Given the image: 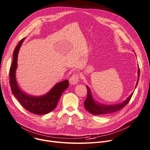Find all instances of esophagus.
I'll use <instances>...</instances> for the list:
<instances>
[{
    "instance_id": "34e87169",
    "label": "esophagus",
    "mask_w": 150,
    "mask_h": 150,
    "mask_svg": "<svg viewBox=\"0 0 150 150\" xmlns=\"http://www.w3.org/2000/svg\"><path fill=\"white\" fill-rule=\"evenodd\" d=\"M79 81V75L77 73L74 74L69 79V83L71 84H76Z\"/></svg>"
}]
</instances>
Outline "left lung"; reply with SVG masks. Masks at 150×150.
Returning a JSON list of instances; mask_svg holds the SVG:
<instances>
[{
    "label": "left lung",
    "mask_w": 150,
    "mask_h": 150,
    "mask_svg": "<svg viewBox=\"0 0 150 150\" xmlns=\"http://www.w3.org/2000/svg\"><path fill=\"white\" fill-rule=\"evenodd\" d=\"M138 79L137 81L136 85V87L137 85L139 78V75H140V69H139V67L138 69ZM87 90V96L86 100L84 101V107L87 110L93 115H106V114H110L115 112H117L119 110L122 109L124 108L130 100L133 93L131 94L130 96H129L125 101L122 102L121 104H115V105H104L100 103H95L92 98L91 92L90 91V88L88 87V86H86Z\"/></svg>",
    "instance_id": "1"
}]
</instances>
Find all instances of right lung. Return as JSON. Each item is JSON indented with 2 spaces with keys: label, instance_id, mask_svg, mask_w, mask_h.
I'll return each mask as SVG.
<instances>
[{
  "label": "right lung",
  "instance_id": "add662e5",
  "mask_svg": "<svg viewBox=\"0 0 150 150\" xmlns=\"http://www.w3.org/2000/svg\"><path fill=\"white\" fill-rule=\"evenodd\" d=\"M25 38L19 42L14 49L13 59L9 69V84L13 94L19 103L28 111L35 115H45L57 107L62 94L69 87L68 80L57 83L46 95L42 96H32L25 94L18 88L16 79V70L17 66V57L19 49Z\"/></svg>",
  "mask_w": 150,
  "mask_h": 150
}]
</instances>
